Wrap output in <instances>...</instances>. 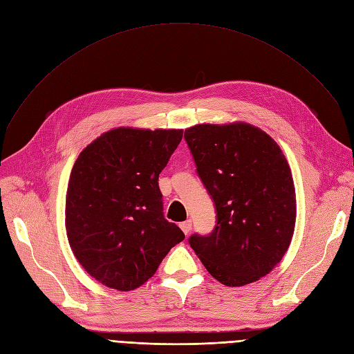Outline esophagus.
Here are the masks:
<instances>
[{"instance_id": "esophagus-1", "label": "esophagus", "mask_w": 354, "mask_h": 354, "mask_svg": "<svg viewBox=\"0 0 354 354\" xmlns=\"http://www.w3.org/2000/svg\"><path fill=\"white\" fill-rule=\"evenodd\" d=\"M180 228L183 230V233L187 236L190 233V230H192V221H190V219H187V221H185V223H181Z\"/></svg>"}]
</instances>
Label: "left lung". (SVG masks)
<instances>
[{
    "mask_svg": "<svg viewBox=\"0 0 354 354\" xmlns=\"http://www.w3.org/2000/svg\"><path fill=\"white\" fill-rule=\"evenodd\" d=\"M196 173L214 201L212 233L189 237L203 266L228 287L270 274L296 224V190L275 140L248 123L198 124L185 131Z\"/></svg>",
    "mask_w": 354,
    "mask_h": 354,
    "instance_id": "1",
    "label": "left lung"
}]
</instances>
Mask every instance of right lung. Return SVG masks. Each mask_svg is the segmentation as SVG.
Instances as JSON below:
<instances>
[{"instance_id":"right-lung-1","label":"right lung","mask_w":354,"mask_h":354,"mask_svg":"<svg viewBox=\"0 0 354 354\" xmlns=\"http://www.w3.org/2000/svg\"><path fill=\"white\" fill-rule=\"evenodd\" d=\"M183 130L120 127L84 148L66 194V230L76 259L101 284L140 287L185 240L164 218L158 177Z\"/></svg>"}]
</instances>
